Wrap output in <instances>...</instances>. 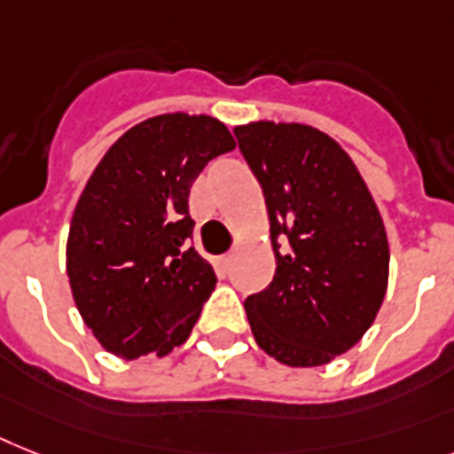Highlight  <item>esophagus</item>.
<instances>
[{"mask_svg":"<svg viewBox=\"0 0 454 454\" xmlns=\"http://www.w3.org/2000/svg\"><path fill=\"white\" fill-rule=\"evenodd\" d=\"M231 265H233V254H226V256H221V259L216 261V268H219V272H223V275H228Z\"/></svg>","mask_w":454,"mask_h":454,"instance_id":"esophagus-1","label":"esophagus"}]
</instances>
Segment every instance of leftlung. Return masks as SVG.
Returning <instances> with one entry per match:
<instances>
[{
	"mask_svg": "<svg viewBox=\"0 0 454 454\" xmlns=\"http://www.w3.org/2000/svg\"><path fill=\"white\" fill-rule=\"evenodd\" d=\"M263 189L278 270L245 301L259 348L294 368L355 348L380 310L389 278L382 216L342 146L303 123L235 128Z\"/></svg>",
	"mask_w": 454,
	"mask_h": 454,
	"instance_id": "left-lung-1",
	"label": "left lung"
}]
</instances>
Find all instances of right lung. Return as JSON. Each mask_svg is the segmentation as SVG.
I'll return each instance as SVG.
<instances>
[{
  "mask_svg": "<svg viewBox=\"0 0 454 454\" xmlns=\"http://www.w3.org/2000/svg\"><path fill=\"white\" fill-rule=\"evenodd\" d=\"M235 139L212 116L160 114L109 146L81 193L67 238L74 303L99 345L121 356H163L182 345L216 286L186 247L189 193Z\"/></svg>",
  "mask_w": 454,
  "mask_h": 454,
  "instance_id": "right-lung-1",
  "label": "right lung"
}]
</instances>
